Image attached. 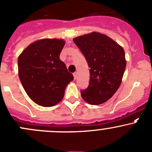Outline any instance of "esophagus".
I'll list each match as a JSON object with an SVG mask.
<instances>
[{
    "instance_id": "obj_1",
    "label": "esophagus",
    "mask_w": 152,
    "mask_h": 152,
    "mask_svg": "<svg viewBox=\"0 0 152 152\" xmlns=\"http://www.w3.org/2000/svg\"><path fill=\"white\" fill-rule=\"evenodd\" d=\"M73 76H74V79H76V78H77V73L76 72L73 73Z\"/></svg>"
}]
</instances>
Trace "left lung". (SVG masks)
<instances>
[{"label": "left lung", "instance_id": "obj_1", "mask_svg": "<svg viewBox=\"0 0 152 152\" xmlns=\"http://www.w3.org/2000/svg\"><path fill=\"white\" fill-rule=\"evenodd\" d=\"M90 67L88 88L81 91L90 104H102L117 92L122 82L126 60L120 45L107 35L93 32L73 39Z\"/></svg>", "mask_w": 152, "mask_h": 152}]
</instances>
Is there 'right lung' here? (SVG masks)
<instances>
[{"mask_svg":"<svg viewBox=\"0 0 152 152\" xmlns=\"http://www.w3.org/2000/svg\"><path fill=\"white\" fill-rule=\"evenodd\" d=\"M65 42L44 39L29 45L18 59V76L29 98L44 107L61 101L72 73L59 58Z\"/></svg>","mask_w":152,"mask_h":152,"instance_id":"right-lung-1","label":"right lung"}]
</instances>
